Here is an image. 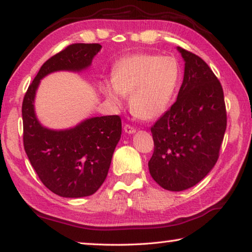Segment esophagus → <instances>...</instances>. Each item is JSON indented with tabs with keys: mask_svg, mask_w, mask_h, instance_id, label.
I'll return each mask as SVG.
<instances>
[{
	"mask_svg": "<svg viewBox=\"0 0 252 252\" xmlns=\"http://www.w3.org/2000/svg\"><path fill=\"white\" fill-rule=\"evenodd\" d=\"M123 130H125V132L127 134H132L135 132V127H133L132 126L130 125H126L125 127H123Z\"/></svg>",
	"mask_w": 252,
	"mask_h": 252,
	"instance_id": "34e87169",
	"label": "esophagus"
}]
</instances>
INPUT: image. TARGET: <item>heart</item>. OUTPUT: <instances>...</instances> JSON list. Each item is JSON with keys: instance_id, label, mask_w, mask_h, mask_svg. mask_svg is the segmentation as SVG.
Instances as JSON below:
<instances>
[{"instance_id": "b5f03b06", "label": "heart", "mask_w": 252, "mask_h": 252, "mask_svg": "<svg viewBox=\"0 0 252 252\" xmlns=\"http://www.w3.org/2000/svg\"><path fill=\"white\" fill-rule=\"evenodd\" d=\"M112 84H102L104 96L115 105L122 95H130V110L135 118L150 121L168 110L181 82V66L173 56L139 53L115 63Z\"/></svg>"}]
</instances>
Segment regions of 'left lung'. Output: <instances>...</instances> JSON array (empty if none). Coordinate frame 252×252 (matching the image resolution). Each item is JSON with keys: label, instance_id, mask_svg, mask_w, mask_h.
Masks as SVG:
<instances>
[{"label": "left lung", "instance_id": "obj_1", "mask_svg": "<svg viewBox=\"0 0 252 252\" xmlns=\"http://www.w3.org/2000/svg\"><path fill=\"white\" fill-rule=\"evenodd\" d=\"M177 50L184 79L176 102L151 126L155 149L148 162L154 181L171 191L190 189L212 170L226 129L221 83L202 58Z\"/></svg>", "mask_w": 252, "mask_h": 252}]
</instances>
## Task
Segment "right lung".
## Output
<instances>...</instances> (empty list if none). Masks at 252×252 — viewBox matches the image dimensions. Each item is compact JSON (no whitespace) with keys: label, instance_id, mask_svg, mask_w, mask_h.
<instances>
[{"label":"right lung","instance_id":"obj_1","mask_svg":"<svg viewBox=\"0 0 252 252\" xmlns=\"http://www.w3.org/2000/svg\"><path fill=\"white\" fill-rule=\"evenodd\" d=\"M101 48L98 43H74L56 54L41 66L23 98L26 154L43 185L63 197L90 196L104 183L121 138V119L105 115L86 119L70 129H48L35 115V92L51 73L89 68Z\"/></svg>","mask_w":252,"mask_h":252}]
</instances>
